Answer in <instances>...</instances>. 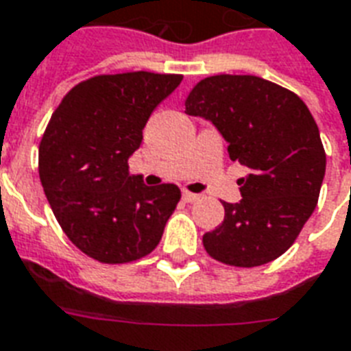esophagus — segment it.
<instances>
[{
	"label": "esophagus",
	"mask_w": 351,
	"mask_h": 351,
	"mask_svg": "<svg viewBox=\"0 0 351 351\" xmlns=\"http://www.w3.org/2000/svg\"><path fill=\"white\" fill-rule=\"evenodd\" d=\"M182 199L186 202H195V201H199V199H201V195H197V193H189V191H184Z\"/></svg>",
	"instance_id": "1"
}]
</instances>
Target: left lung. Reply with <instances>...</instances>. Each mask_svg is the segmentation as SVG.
Returning <instances> with one entry per match:
<instances>
[{"label": "left lung", "mask_w": 351, "mask_h": 351, "mask_svg": "<svg viewBox=\"0 0 351 351\" xmlns=\"http://www.w3.org/2000/svg\"><path fill=\"white\" fill-rule=\"evenodd\" d=\"M186 113L214 124L230 160L249 169L238 180L241 201L223 202V223L202 236L206 253L238 268L275 261L313 215L326 175V152L308 108L268 80L221 74L197 83Z\"/></svg>", "instance_id": "8db88e82"}]
</instances>
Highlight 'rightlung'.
<instances>
[{
  "instance_id": "1",
  "label": "right lung",
  "mask_w": 351,
  "mask_h": 351,
  "mask_svg": "<svg viewBox=\"0 0 351 351\" xmlns=\"http://www.w3.org/2000/svg\"><path fill=\"white\" fill-rule=\"evenodd\" d=\"M180 82L152 72L90 77L51 115L38 149L40 182L64 234L95 261H137L162 240L180 189L145 186L128 160L152 111Z\"/></svg>"
}]
</instances>
